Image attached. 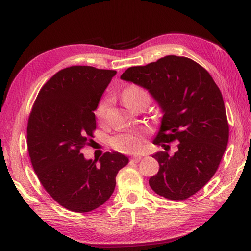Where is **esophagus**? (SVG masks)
Listing matches in <instances>:
<instances>
[{
    "label": "esophagus",
    "mask_w": 251,
    "mask_h": 251,
    "mask_svg": "<svg viewBox=\"0 0 251 251\" xmlns=\"http://www.w3.org/2000/svg\"><path fill=\"white\" fill-rule=\"evenodd\" d=\"M142 157L141 156H135V157H131L130 158V162H139L141 160Z\"/></svg>",
    "instance_id": "esophagus-1"
}]
</instances>
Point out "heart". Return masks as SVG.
I'll return each mask as SVG.
<instances>
[{
    "label": "heart",
    "instance_id": "b5f03b06",
    "mask_svg": "<svg viewBox=\"0 0 251 251\" xmlns=\"http://www.w3.org/2000/svg\"><path fill=\"white\" fill-rule=\"evenodd\" d=\"M122 96H123V100L128 107H130L132 102H135L136 100H139V99L141 98H147L149 100H151L149 93L137 86L127 87V89L124 90ZM108 104H109L108 99H102V100L99 102L95 111L98 119L102 120L106 118ZM111 144L115 150L120 151V152L130 153V154L138 153L141 151L143 147V137L141 135V132L139 131L120 133V135L112 138Z\"/></svg>",
    "mask_w": 251,
    "mask_h": 251
}]
</instances>
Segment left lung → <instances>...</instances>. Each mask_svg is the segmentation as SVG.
<instances>
[{"mask_svg": "<svg viewBox=\"0 0 251 251\" xmlns=\"http://www.w3.org/2000/svg\"><path fill=\"white\" fill-rule=\"evenodd\" d=\"M122 80L148 90L162 111L154 143L177 141V151L153 155L159 171L149 180L157 195L185 200L217 171L229 140V124L219 87L199 64L167 55L145 66L126 69Z\"/></svg>", "mask_w": 251, "mask_h": 251, "instance_id": "1", "label": "left lung"}]
</instances>
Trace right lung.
Segmentation results:
<instances>
[{
	"label": "right lung",
	"instance_id": "right-lung-1",
	"mask_svg": "<svg viewBox=\"0 0 251 251\" xmlns=\"http://www.w3.org/2000/svg\"><path fill=\"white\" fill-rule=\"evenodd\" d=\"M115 71L71 66L56 73L39 91L27 122V149L46 191L69 211L91 212L115 188L116 174L128 164L121 153L98 160L80 152L96 129L94 111Z\"/></svg>",
	"mask_w": 251,
	"mask_h": 251
}]
</instances>
